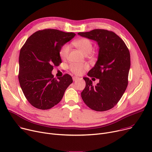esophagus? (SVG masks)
Returning <instances> with one entry per match:
<instances>
[{"mask_svg":"<svg viewBox=\"0 0 152 152\" xmlns=\"http://www.w3.org/2000/svg\"><path fill=\"white\" fill-rule=\"evenodd\" d=\"M79 79V77H76V76H73V81H75V80H76L77 79Z\"/></svg>","mask_w":152,"mask_h":152,"instance_id":"esophagus-1","label":"esophagus"}]
</instances>
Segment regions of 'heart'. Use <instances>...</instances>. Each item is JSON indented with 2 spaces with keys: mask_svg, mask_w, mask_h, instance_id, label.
Masks as SVG:
<instances>
[{
  "mask_svg": "<svg viewBox=\"0 0 152 152\" xmlns=\"http://www.w3.org/2000/svg\"><path fill=\"white\" fill-rule=\"evenodd\" d=\"M73 45L85 55H88L91 53L93 48L91 41L87 38L79 39L75 41ZM70 50V47L68 44H65L61 47L59 51V55L62 59H65L67 58ZM70 68L71 72L74 74L80 75L83 73L85 70L88 68V65L86 64H72L70 66Z\"/></svg>",
  "mask_w": 152,
  "mask_h": 152,
  "instance_id": "heart-1",
  "label": "heart"
}]
</instances>
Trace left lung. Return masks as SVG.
Here are the masks:
<instances>
[{"label":"left lung","mask_w":152,"mask_h":152,"mask_svg":"<svg viewBox=\"0 0 152 152\" xmlns=\"http://www.w3.org/2000/svg\"><path fill=\"white\" fill-rule=\"evenodd\" d=\"M78 34L96 41L99 47L98 61L87 74L99 82L93 86L88 77H84L86 87L81 92L82 99L95 111H107L118 104L127 88L130 67L129 50L111 31L95 29Z\"/></svg>","instance_id":"8db88e82"}]
</instances>
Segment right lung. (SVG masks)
Returning <instances> with one entry per match:
<instances>
[{
	"label": "right lung",
	"mask_w": 152,
	"mask_h": 152,
	"mask_svg": "<svg viewBox=\"0 0 152 152\" xmlns=\"http://www.w3.org/2000/svg\"><path fill=\"white\" fill-rule=\"evenodd\" d=\"M76 35L55 29L33 33L26 40L19 54V81L30 104L36 108L48 110L58 104L72 82L68 74L57 80L51 72L62 62L61 47Z\"/></svg>",
	"instance_id": "add662e5"
}]
</instances>
